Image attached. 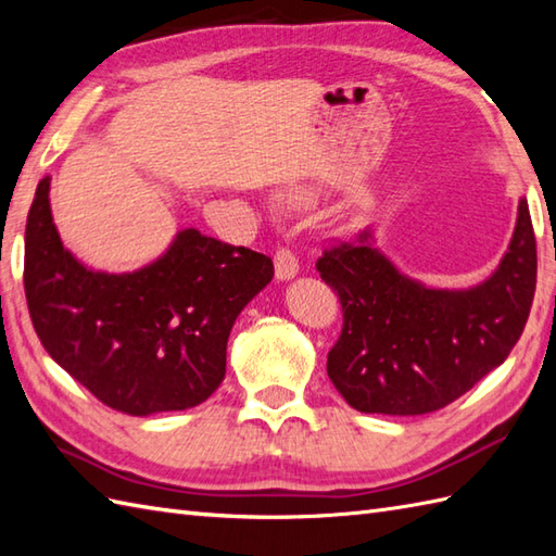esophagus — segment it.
Masks as SVG:
<instances>
[{
  "instance_id": "1",
  "label": "esophagus",
  "mask_w": 556,
  "mask_h": 556,
  "mask_svg": "<svg viewBox=\"0 0 556 556\" xmlns=\"http://www.w3.org/2000/svg\"><path fill=\"white\" fill-rule=\"evenodd\" d=\"M296 271H299V257H296V253L291 251V248H287V245H281L279 251L275 253V275H277V279H291V277H296Z\"/></svg>"
}]
</instances>
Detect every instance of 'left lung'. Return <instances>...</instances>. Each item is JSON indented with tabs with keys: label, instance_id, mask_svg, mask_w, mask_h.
<instances>
[{
	"label": "left lung",
	"instance_id": "obj_1",
	"mask_svg": "<svg viewBox=\"0 0 556 556\" xmlns=\"http://www.w3.org/2000/svg\"><path fill=\"white\" fill-rule=\"evenodd\" d=\"M344 313L327 375L361 413L422 416L464 396L509 356L535 296L538 251L518 203L509 253L470 291H437L399 275L370 231L327 245L315 263Z\"/></svg>",
	"mask_w": 556,
	"mask_h": 556
}]
</instances>
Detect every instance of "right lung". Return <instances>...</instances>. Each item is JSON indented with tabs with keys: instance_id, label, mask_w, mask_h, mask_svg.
I'll list each match as a JSON object with an SVG mask.
<instances>
[{
	"instance_id": "add662e5",
	"label": "right lung",
	"mask_w": 556,
	"mask_h": 556,
	"mask_svg": "<svg viewBox=\"0 0 556 556\" xmlns=\"http://www.w3.org/2000/svg\"><path fill=\"white\" fill-rule=\"evenodd\" d=\"M271 277L267 255L195 229L131 275L92 271L54 229L50 176L28 212L23 287L35 332L74 380L126 416L203 404L227 372L236 317Z\"/></svg>"
}]
</instances>
